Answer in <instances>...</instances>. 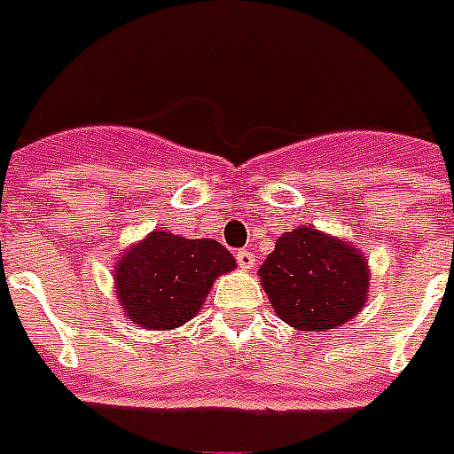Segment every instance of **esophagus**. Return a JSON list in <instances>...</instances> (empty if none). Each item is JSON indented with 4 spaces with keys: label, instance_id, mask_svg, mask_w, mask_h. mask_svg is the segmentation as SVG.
I'll use <instances>...</instances> for the list:
<instances>
[{
    "label": "esophagus",
    "instance_id": "esophagus-1",
    "mask_svg": "<svg viewBox=\"0 0 454 454\" xmlns=\"http://www.w3.org/2000/svg\"><path fill=\"white\" fill-rule=\"evenodd\" d=\"M238 256V263L242 270H252L254 265H256V256H254L252 252H247V249H242V252L235 254Z\"/></svg>",
    "mask_w": 454,
    "mask_h": 454
}]
</instances>
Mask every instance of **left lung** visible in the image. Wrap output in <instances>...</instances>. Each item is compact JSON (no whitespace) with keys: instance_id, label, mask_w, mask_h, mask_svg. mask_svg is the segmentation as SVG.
<instances>
[{"instance_id":"obj_1","label":"left lung","mask_w":454,"mask_h":454,"mask_svg":"<svg viewBox=\"0 0 454 454\" xmlns=\"http://www.w3.org/2000/svg\"><path fill=\"white\" fill-rule=\"evenodd\" d=\"M259 278L279 319L298 331L348 324L364 310L371 289L364 252L312 226L282 235L265 256Z\"/></svg>"}]
</instances>
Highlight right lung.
Here are the masks:
<instances>
[{
	"instance_id": "1",
	"label": "right lung",
	"mask_w": 454,
	"mask_h": 454,
	"mask_svg": "<svg viewBox=\"0 0 454 454\" xmlns=\"http://www.w3.org/2000/svg\"><path fill=\"white\" fill-rule=\"evenodd\" d=\"M231 270L235 256L216 239H189L156 228L121 252L114 294L132 324L169 331L193 319L215 279Z\"/></svg>"
}]
</instances>
